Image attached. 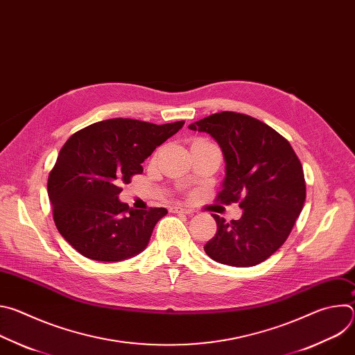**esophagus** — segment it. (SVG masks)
<instances>
[{
    "label": "esophagus",
    "mask_w": 355,
    "mask_h": 355,
    "mask_svg": "<svg viewBox=\"0 0 355 355\" xmlns=\"http://www.w3.org/2000/svg\"><path fill=\"white\" fill-rule=\"evenodd\" d=\"M170 212H173V214H187V215L193 214L192 209H187V208H182V207H171Z\"/></svg>",
    "instance_id": "34e87169"
}]
</instances>
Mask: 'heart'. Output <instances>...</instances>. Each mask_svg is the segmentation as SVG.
<instances>
[{
    "label": "heart",
    "instance_id": "1",
    "mask_svg": "<svg viewBox=\"0 0 355 355\" xmlns=\"http://www.w3.org/2000/svg\"><path fill=\"white\" fill-rule=\"evenodd\" d=\"M199 141H202V140H199Z\"/></svg>",
    "mask_w": 355,
    "mask_h": 355
}]
</instances>
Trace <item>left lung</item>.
Instances as JSON below:
<instances>
[{
  "label": "left lung",
  "mask_w": 355,
  "mask_h": 355,
  "mask_svg": "<svg viewBox=\"0 0 355 355\" xmlns=\"http://www.w3.org/2000/svg\"><path fill=\"white\" fill-rule=\"evenodd\" d=\"M188 128L216 140L226 164L218 199L240 202L243 209L230 222L214 215L218 232L205 252L232 267L266 261L285 243L305 204V175L292 146L268 125L236 112L214 114Z\"/></svg>",
  "instance_id": "8db88e82"
}]
</instances>
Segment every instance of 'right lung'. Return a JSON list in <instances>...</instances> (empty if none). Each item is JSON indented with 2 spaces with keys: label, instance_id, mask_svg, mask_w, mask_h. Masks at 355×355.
Listing matches in <instances>:
<instances>
[{
  "label": "right lung",
  "instance_id": "right-lung-1",
  "mask_svg": "<svg viewBox=\"0 0 355 355\" xmlns=\"http://www.w3.org/2000/svg\"><path fill=\"white\" fill-rule=\"evenodd\" d=\"M184 123L116 118L89 125L64 143L49 174L47 193L58 230L80 254L116 263L147 247L167 209L129 208L119 199V185L141 174V163Z\"/></svg>",
  "mask_w": 355,
  "mask_h": 355
}]
</instances>
